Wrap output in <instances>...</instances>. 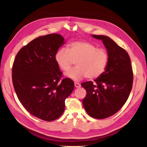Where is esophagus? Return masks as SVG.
Masks as SVG:
<instances>
[{
	"label": "esophagus",
	"mask_w": 147,
	"mask_h": 147,
	"mask_svg": "<svg viewBox=\"0 0 147 147\" xmlns=\"http://www.w3.org/2000/svg\"><path fill=\"white\" fill-rule=\"evenodd\" d=\"M74 85H75V87L76 88H80V86H81L80 84L78 83H77V82H75V83H74Z\"/></svg>",
	"instance_id": "34e87169"
}]
</instances>
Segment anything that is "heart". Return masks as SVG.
Here are the masks:
<instances>
[{"label":"heart","instance_id":"b5f03b06","mask_svg":"<svg viewBox=\"0 0 147 147\" xmlns=\"http://www.w3.org/2000/svg\"><path fill=\"white\" fill-rule=\"evenodd\" d=\"M55 60L59 67L65 72L76 61V67L65 75L78 81L85 77L93 80L102 76L107 67L109 56L105 49L97 48L94 44L86 40H79L70 43L67 49L59 48L55 53Z\"/></svg>","mask_w":147,"mask_h":147}]
</instances>
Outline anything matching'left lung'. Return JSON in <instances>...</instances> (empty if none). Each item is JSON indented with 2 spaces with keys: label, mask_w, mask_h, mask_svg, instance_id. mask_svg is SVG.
I'll use <instances>...</instances> for the list:
<instances>
[{
  "label": "left lung",
  "mask_w": 147,
  "mask_h": 147,
  "mask_svg": "<svg viewBox=\"0 0 147 147\" xmlns=\"http://www.w3.org/2000/svg\"><path fill=\"white\" fill-rule=\"evenodd\" d=\"M91 36L102 40L109 61L105 72L94 80V84L91 81L82 83L86 91L83 105L90 116L103 119L116 113L126 103L132 87V69L128 53L112 38L105 35Z\"/></svg>",
  "instance_id": "left-lung-1"
}]
</instances>
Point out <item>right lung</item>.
<instances>
[{"mask_svg":"<svg viewBox=\"0 0 147 147\" xmlns=\"http://www.w3.org/2000/svg\"><path fill=\"white\" fill-rule=\"evenodd\" d=\"M58 34L40 36L17 53L12 67L16 94L24 107L44 121L58 118L65 109V100L74 89L72 80H62L55 55L64 44Z\"/></svg>","mask_w":147,"mask_h":147,"instance_id":"right-lung-1","label":"right lung"}]
</instances>
